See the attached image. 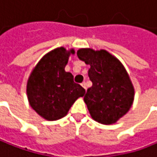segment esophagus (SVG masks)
Segmentation results:
<instances>
[{"mask_svg":"<svg viewBox=\"0 0 157 157\" xmlns=\"http://www.w3.org/2000/svg\"><path fill=\"white\" fill-rule=\"evenodd\" d=\"M81 86H83V87H84L85 89H86V82H82V83H81Z\"/></svg>","mask_w":157,"mask_h":157,"instance_id":"1","label":"esophagus"}]
</instances>
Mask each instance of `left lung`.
Here are the masks:
<instances>
[{"label": "left lung", "instance_id": "8db88e82", "mask_svg": "<svg viewBox=\"0 0 157 157\" xmlns=\"http://www.w3.org/2000/svg\"><path fill=\"white\" fill-rule=\"evenodd\" d=\"M77 55L90 65L88 77L93 85L84 101L91 117L102 124L115 123L129 112L134 100V87L125 68L105 50L82 48Z\"/></svg>", "mask_w": 157, "mask_h": 157}]
</instances>
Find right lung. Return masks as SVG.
<instances>
[{
    "mask_svg": "<svg viewBox=\"0 0 157 157\" xmlns=\"http://www.w3.org/2000/svg\"><path fill=\"white\" fill-rule=\"evenodd\" d=\"M75 51L59 47L46 53L34 68L28 80L27 94L31 107L41 117L56 121L64 117L74 102L86 91L74 82L65 66Z\"/></svg>",
    "mask_w": 157,
    "mask_h": 157,
    "instance_id": "add662e5",
    "label": "right lung"
}]
</instances>
